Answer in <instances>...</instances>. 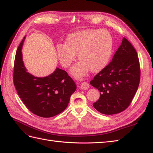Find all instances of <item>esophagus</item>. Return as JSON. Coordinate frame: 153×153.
Here are the masks:
<instances>
[{"label": "esophagus", "mask_w": 153, "mask_h": 153, "mask_svg": "<svg viewBox=\"0 0 153 153\" xmlns=\"http://www.w3.org/2000/svg\"><path fill=\"white\" fill-rule=\"evenodd\" d=\"M89 84L87 82H83L81 85V88L82 90H87L89 88Z\"/></svg>", "instance_id": "obj_1"}]
</instances>
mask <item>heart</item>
<instances>
[{
  "label": "heart",
  "instance_id": "heart-1",
  "mask_svg": "<svg viewBox=\"0 0 153 153\" xmlns=\"http://www.w3.org/2000/svg\"><path fill=\"white\" fill-rule=\"evenodd\" d=\"M113 50V40L104 30L88 29L69 34L65 44H58L56 53L62 66L67 68L77 58L70 73L74 77L85 76L91 70L98 72L108 64Z\"/></svg>",
  "mask_w": 153,
  "mask_h": 153
}]
</instances>
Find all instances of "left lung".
Wrapping results in <instances>:
<instances>
[{"label":"left lung","mask_w":153,"mask_h":153,"mask_svg":"<svg viewBox=\"0 0 153 153\" xmlns=\"http://www.w3.org/2000/svg\"><path fill=\"white\" fill-rule=\"evenodd\" d=\"M140 81V67L136 49L125 38L111 62L90 84L100 93L93 107L102 114L114 115L125 110L132 102Z\"/></svg>","instance_id":"obj_1"}]
</instances>
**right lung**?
Returning <instances> with one entry per match:
<instances>
[{
  "mask_svg": "<svg viewBox=\"0 0 153 153\" xmlns=\"http://www.w3.org/2000/svg\"><path fill=\"white\" fill-rule=\"evenodd\" d=\"M24 37L17 49L14 62L13 83L26 107L41 117L49 118L65 110L77 87L66 71L56 68L48 76L39 77L28 72L23 61Z\"/></svg>",
  "mask_w": 153,
  "mask_h": 153,
  "instance_id": "1",
  "label": "right lung"
}]
</instances>
